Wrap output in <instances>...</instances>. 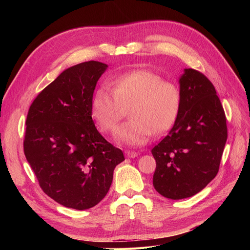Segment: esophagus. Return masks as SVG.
Segmentation results:
<instances>
[{"mask_svg":"<svg viewBox=\"0 0 250 250\" xmlns=\"http://www.w3.org/2000/svg\"><path fill=\"white\" fill-rule=\"evenodd\" d=\"M125 155H126V157H129V158H135V157L138 156V152H134V151L127 150V151H125Z\"/></svg>","mask_w":250,"mask_h":250,"instance_id":"34e87169","label":"esophagus"}]
</instances>
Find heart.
<instances>
[{
    "instance_id": "b5f03b06",
    "label": "heart",
    "mask_w": 250,
    "mask_h": 250,
    "mask_svg": "<svg viewBox=\"0 0 250 250\" xmlns=\"http://www.w3.org/2000/svg\"><path fill=\"white\" fill-rule=\"evenodd\" d=\"M111 92L101 87L92 101V116L104 132H112L130 108L132 119L121 126L115 140L122 145L138 147L147 144L153 131L160 134L175 123L180 109V90L175 83L163 80L147 70L119 75L110 81Z\"/></svg>"
}]
</instances>
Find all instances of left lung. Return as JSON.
<instances>
[{
  "mask_svg": "<svg viewBox=\"0 0 250 250\" xmlns=\"http://www.w3.org/2000/svg\"><path fill=\"white\" fill-rule=\"evenodd\" d=\"M178 82V117L151 150L156 162L153 187L173 200L192 197L215 178L228 140L225 113L213 83L193 69H185Z\"/></svg>",
  "mask_w": 250,
  "mask_h": 250,
  "instance_id": "8db88e82",
  "label": "left lung"
}]
</instances>
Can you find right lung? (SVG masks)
Masks as SVG:
<instances>
[{
  "label": "right lung",
  "instance_id": "right-lung-1",
  "mask_svg": "<svg viewBox=\"0 0 250 250\" xmlns=\"http://www.w3.org/2000/svg\"><path fill=\"white\" fill-rule=\"evenodd\" d=\"M108 65L90 62L64 70L29 108L24 152L42 191L63 207L99 203L125 158L97 130L92 119L96 84Z\"/></svg>",
  "mask_w": 250,
  "mask_h": 250
}]
</instances>
